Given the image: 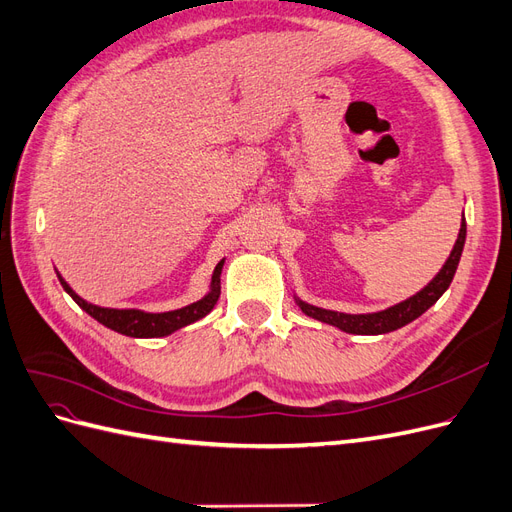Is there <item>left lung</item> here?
Here are the masks:
<instances>
[{
  "mask_svg": "<svg viewBox=\"0 0 512 512\" xmlns=\"http://www.w3.org/2000/svg\"><path fill=\"white\" fill-rule=\"evenodd\" d=\"M463 243H466V220H461V230H459L457 243L453 247L451 256H448V260L444 262L442 271L436 277H433V280L421 292H416L414 297L406 299L404 303H397L389 309H384V312L352 316V314L329 312V309H320V307H314V305H307V303L299 301L301 312L320 320V322L333 324V327L342 329L346 333H356V335H380V333H389V331L401 329L404 324H408V322L416 320L421 314H425L427 309L442 297L446 288L451 286L455 271H457V265H459L461 252H463Z\"/></svg>",
  "mask_w": 512,
  "mask_h": 512,
  "instance_id": "1",
  "label": "left lung"
}]
</instances>
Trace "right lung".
<instances>
[{
	"label": "right lung",
	"mask_w": 512,
	"mask_h": 512,
	"mask_svg": "<svg viewBox=\"0 0 512 512\" xmlns=\"http://www.w3.org/2000/svg\"><path fill=\"white\" fill-rule=\"evenodd\" d=\"M222 265H224V260H220L218 267H215V271H213L211 292L205 299H200L188 307L175 309V312H164V314H147V312H141V309H111V307L91 305L85 299H81L79 294H76L64 282V277H61L59 273H57V277H59L61 286H64V290L76 303H79V307H83L91 318H96L100 324H104V327L113 329L121 335H128V337H164L181 327H188V324H192L200 318H205L211 312L215 303H218L220 292H222V288H220Z\"/></svg>",
	"instance_id": "1"
}]
</instances>
